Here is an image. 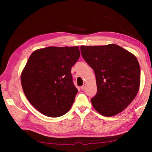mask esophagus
Instances as JSON below:
<instances>
[{
  "mask_svg": "<svg viewBox=\"0 0 152 152\" xmlns=\"http://www.w3.org/2000/svg\"><path fill=\"white\" fill-rule=\"evenodd\" d=\"M86 84H83V86H82L81 87V88L83 91H84L85 89H86Z\"/></svg>",
  "mask_w": 152,
  "mask_h": 152,
  "instance_id": "34e87169",
  "label": "esophagus"
}]
</instances>
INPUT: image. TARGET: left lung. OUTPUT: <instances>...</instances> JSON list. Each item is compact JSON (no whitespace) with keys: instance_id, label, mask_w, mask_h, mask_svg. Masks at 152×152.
<instances>
[{"instance_id":"left-lung-1","label":"left lung","mask_w":152,"mask_h":152,"mask_svg":"<svg viewBox=\"0 0 152 152\" xmlns=\"http://www.w3.org/2000/svg\"><path fill=\"white\" fill-rule=\"evenodd\" d=\"M81 55L94 69L97 93L91 99L104 116L124 111L136 97L140 86V67L135 56L116 44L81 46Z\"/></svg>"}]
</instances>
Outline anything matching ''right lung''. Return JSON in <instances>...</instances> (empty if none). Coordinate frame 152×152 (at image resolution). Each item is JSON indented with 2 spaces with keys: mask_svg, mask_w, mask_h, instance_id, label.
<instances>
[{
  "mask_svg": "<svg viewBox=\"0 0 152 152\" xmlns=\"http://www.w3.org/2000/svg\"><path fill=\"white\" fill-rule=\"evenodd\" d=\"M80 57L78 46H50L32 53L20 75L28 102L49 117L70 110L78 89L73 83L71 67Z\"/></svg>",
  "mask_w": 152,
  "mask_h": 152,
  "instance_id": "right-lung-1",
  "label": "right lung"
}]
</instances>
